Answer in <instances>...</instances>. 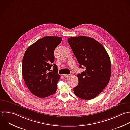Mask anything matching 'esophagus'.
Here are the masks:
<instances>
[{
    "label": "esophagus",
    "mask_w": 130,
    "mask_h": 130,
    "mask_svg": "<svg viewBox=\"0 0 130 130\" xmlns=\"http://www.w3.org/2000/svg\"><path fill=\"white\" fill-rule=\"evenodd\" d=\"M69 76H70L69 74H64V76L65 78H67V77H68Z\"/></svg>",
    "instance_id": "34e87169"
}]
</instances>
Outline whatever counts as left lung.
Here are the masks:
<instances>
[{
    "label": "left lung",
    "instance_id": "1",
    "mask_svg": "<svg viewBox=\"0 0 130 130\" xmlns=\"http://www.w3.org/2000/svg\"><path fill=\"white\" fill-rule=\"evenodd\" d=\"M68 43L79 64L85 70L77 74L78 84L74 94L80 99L90 100L100 94L108 85L111 76V62L104 47L93 38L72 37Z\"/></svg>",
    "mask_w": 130,
    "mask_h": 130
}]
</instances>
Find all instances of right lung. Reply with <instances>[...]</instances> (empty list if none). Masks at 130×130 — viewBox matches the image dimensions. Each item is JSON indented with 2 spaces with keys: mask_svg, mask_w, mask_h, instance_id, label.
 <instances>
[{
  "mask_svg": "<svg viewBox=\"0 0 130 130\" xmlns=\"http://www.w3.org/2000/svg\"><path fill=\"white\" fill-rule=\"evenodd\" d=\"M62 37H44L29 46L22 61V75L29 91L35 96L45 98L54 94L60 78L57 65L53 64L55 49ZM54 69L50 70L52 64Z\"/></svg>",
  "mask_w": 130,
  "mask_h": 130,
  "instance_id": "obj_1",
  "label": "right lung"
}]
</instances>
